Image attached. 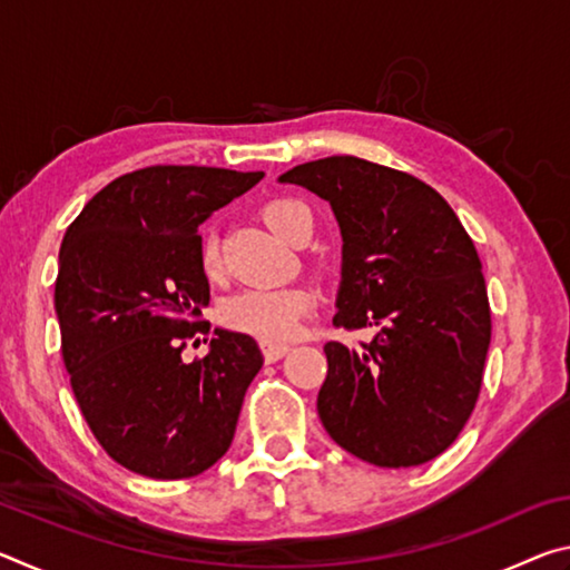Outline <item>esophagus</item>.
Instances as JSON below:
<instances>
[{
    "label": "esophagus",
    "mask_w": 570,
    "mask_h": 570,
    "mask_svg": "<svg viewBox=\"0 0 570 570\" xmlns=\"http://www.w3.org/2000/svg\"><path fill=\"white\" fill-rule=\"evenodd\" d=\"M262 350H264V360L266 362H278L288 352V346L286 344H276V342H262Z\"/></svg>",
    "instance_id": "34e87169"
}]
</instances>
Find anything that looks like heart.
Instances as JSON below:
<instances>
[{"label": "heart", "mask_w": 570, "mask_h": 570, "mask_svg": "<svg viewBox=\"0 0 570 570\" xmlns=\"http://www.w3.org/2000/svg\"><path fill=\"white\" fill-rule=\"evenodd\" d=\"M262 216L276 236L296 244L306 230L312 234L314 216L304 200H268ZM200 268L208 278L220 274L218 246L214 238L200 244ZM314 294L304 286H254L230 296L224 306V322L236 332H246L262 342H288L302 330L304 316L312 314Z\"/></svg>", "instance_id": "b5f03b06"}]
</instances>
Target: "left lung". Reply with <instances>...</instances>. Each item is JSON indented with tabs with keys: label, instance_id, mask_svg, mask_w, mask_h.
<instances>
[{
	"label": "left lung",
	"instance_id": "obj_1",
	"mask_svg": "<svg viewBox=\"0 0 570 570\" xmlns=\"http://www.w3.org/2000/svg\"><path fill=\"white\" fill-rule=\"evenodd\" d=\"M330 200L342 230L334 326L380 334L362 352L326 342L316 400L324 430L380 468L445 452L475 410L490 346V304L475 244L428 183L332 156L286 170Z\"/></svg>",
	"mask_w": 570,
	"mask_h": 570
}]
</instances>
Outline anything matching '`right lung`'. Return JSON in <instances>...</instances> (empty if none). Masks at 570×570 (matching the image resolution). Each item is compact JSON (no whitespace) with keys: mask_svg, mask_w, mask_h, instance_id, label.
Segmentation results:
<instances>
[{"mask_svg":"<svg viewBox=\"0 0 570 570\" xmlns=\"http://www.w3.org/2000/svg\"><path fill=\"white\" fill-rule=\"evenodd\" d=\"M264 173L150 166L108 183L62 238L55 312L75 400L102 450L153 480L196 478L226 455L264 356L210 324L198 226Z\"/></svg>","mask_w":570,"mask_h":570,"instance_id":"add662e5","label":"right lung"}]
</instances>
